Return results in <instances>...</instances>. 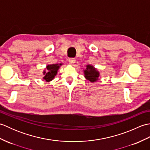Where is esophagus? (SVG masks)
<instances>
[{"mask_svg":"<svg viewBox=\"0 0 150 150\" xmlns=\"http://www.w3.org/2000/svg\"><path fill=\"white\" fill-rule=\"evenodd\" d=\"M75 61H76V60L74 58H70V59H69V63L70 64L73 65L75 63Z\"/></svg>","mask_w":150,"mask_h":150,"instance_id":"obj_1","label":"esophagus"}]
</instances>
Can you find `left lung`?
Instances as JSON below:
<instances>
[{"instance_id":"obj_1","label":"left lung","mask_w":150,"mask_h":150,"mask_svg":"<svg viewBox=\"0 0 150 150\" xmlns=\"http://www.w3.org/2000/svg\"><path fill=\"white\" fill-rule=\"evenodd\" d=\"M84 77L91 82H95L98 80L100 73L97 69L92 65H86V68L84 70Z\"/></svg>"}]
</instances>
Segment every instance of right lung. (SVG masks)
<instances>
[{
	"mask_svg": "<svg viewBox=\"0 0 150 150\" xmlns=\"http://www.w3.org/2000/svg\"><path fill=\"white\" fill-rule=\"evenodd\" d=\"M62 65V63L47 65L45 68L46 69L44 70L43 71V79H44L46 82L52 81L55 78L56 75L57 74V71H58L60 67Z\"/></svg>",
	"mask_w": 150,
	"mask_h": 150,
	"instance_id": "1",
	"label": "right lung"
}]
</instances>
